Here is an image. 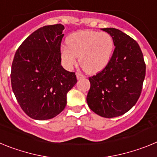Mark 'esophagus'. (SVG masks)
<instances>
[{
    "label": "esophagus",
    "mask_w": 157,
    "mask_h": 157,
    "mask_svg": "<svg viewBox=\"0 0 157 157\" xmlns=\"http://www.w3.org/2000/svg\"><path fill=\"white\" fill-rule=\"evenodd\" d=\"M76 76H77L78 79H81V78H85V76L83 75L82 74H81V73H79V72H77V73H76Z\"/></svg>",
    "instance_id": "1"
}]
</instances>
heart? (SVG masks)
<instances>
[{
    "mask_svg": "<svg viewBox=\"0 0 157 157\" xmlns=\"http://www.w3.org/2000/svg\"><path fill=\"white\" fill-rule=\"evenodd\" d=\"M67 45L60 48L64 64L71 68L79 56L82 68L89 74H96L109 64L114 50V41L106 32L80 30L70 34Z\"/></svg>",
    "mask_w": 157,
    "mask_h": 157,
    "instance_id": "b5f03b06",
    "label": "heart"
}]
</instances>
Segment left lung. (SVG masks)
<instances>
[{
  "label": "left lung",
  "instance_id": "obj_1",
  "mask_svg": "<svg viewBox=\"0 0 157 157\" xmlns=\"http://www.w3.org/2000/svg\"><path fill=\"white\" fill-rule=\"evenodd\" d=\"M112 36L116 46L109 63L89 78L87 104L96 114L117 117L128 112L141 95L145 63L139 45L132 37L116 28L101 29Z\"/></svg>",
  "mask_w": 157,
  "mask_h": 157
}]
</instances>
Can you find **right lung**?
Here are the masks:
<instances>
[{"instance_id": "obj_1", "label": "right lung", "mask_w": 157, "mask_h": 157, "mask_svg": "<svg viewBox=\"0 0 157 157\" xmlns=\"http://www.w3.org/2000/svg\"><path fill=\"white\" fill-rule=\"evenodd\" d=\"M63 30L62 24L37 29L14 56L12 90L23 112L34 120H49L59 114L67 105V94L77 82L75 73L60 63Z\"/></svg>"}]
</instances>
